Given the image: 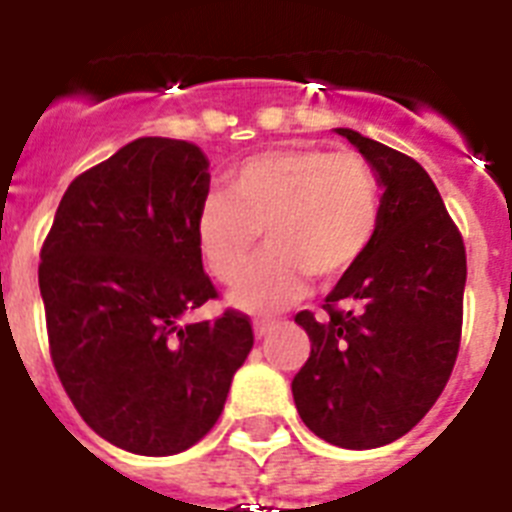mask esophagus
Masks as SVG:
<instances>
[{
	"label": "esophagus",
	"instance_id": "obj_1",
	"mask_svg": "<svg viewBox=\"0 0 512 512\" xmlns=\"http://www.w3.org/2000/svg\"><path fill=\"white\" fill-rule=\"evenodd\" d=\"M272 327H275V322L272 320H256L253 322V333H256V338H264Z\"/></svg>",
	"mask_w": 512,
	"mask_h": 512
}]
</instances>
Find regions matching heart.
<instances>
[{"instance_id": "heart-1", "label": "heart", "mask_w": 512, "mask_h": 512, "mask_svg": "<svg viewBox=\"0 0 512 512\" xmlns=\"http://www.w3.org/2000/svg\"><path fill=\"white\" fill-rule=\"evenodd\" d=\"M227 192L208 195L195 240L208 272L224 285L243 275L264 230L269 251L232 293L251 314L277 312L306 293L309 277L349 275L375 243L383 187L367 158L322 147H285L245 158Z\"/></svg>"}]
</instances>
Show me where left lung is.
I'll use <instances>...</instances> for the list:
<instances>
[{"instance_id": "1", "label": "left lung", "mask_w": 512, "mask_h": 512, "mask_svg": "<svg viewBox=\"0 0 512 512\" xmlns=\"http://www.w3.org/2000/svg\"><path fill=\"white\" fill-rule=\"evenodd\" d=\"M378 171L383 219L367 256L327 293L325 317L296 314L312 351L293 378L309 431L343 449L391 444L447 386L463 338V235L415 158L338 129Z\"/></svg>"}]
</instances>
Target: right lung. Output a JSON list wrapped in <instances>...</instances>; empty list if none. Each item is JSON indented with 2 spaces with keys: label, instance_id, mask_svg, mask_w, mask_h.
Returning <instances> with one entry per match:
<instances>
[{
  "label": "right lung",
  "instance_id": "add662e5",
  "mask_svg": "<svg viewBox=\"0 0 512 512\" xmlns=\"http://www.w3.org/2000/svg\"><path fill=\"white\" fill-rule=\"evenodd\" d=\"M198 145L142 137L73 179L39 261L49 357L84 423L134 455L166 457L216 425L253 346L248 314L182 325L219 298L195 216Z\"/></svg>",
  "mask_w": 512,
  "mask_h": 512
}]
</instances>
